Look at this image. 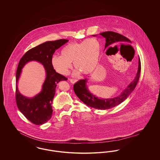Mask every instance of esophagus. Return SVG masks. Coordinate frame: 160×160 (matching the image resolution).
Wrapping results in <instances>:
<instances>
[{"label": "esophagus", "instance_id": "1", "mask_svg": "<svg viewBox=\"0 0 160 160\" xmlns=\"http://www.w3.org/2000/svg\"><path fill=\"white\" fill-rule=\"evenodd\" d=\"M69 81L71 83H75L77 82V80H74V79H69Z\"/></svg>", "mask_w": 160, "mask_h": 160}]
</instances>
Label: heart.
I'll use <instances>...</instances> for the list:
<instances>
[{
	"instance_id": "heart-1",
	"label": "heart",
	"mask_w": 160,
	"mask_h": 160,
	"mask_svg": "<svg viewBox=\"0 0 160 160\" xmlns=\"http://www.w3.org/2000/svg\"><path fill=\"white\" fill-rule=\"evenodd\" d=\"M101 52L99 41L96 38H88L80 42H72L64 46L61 56L54 55L51 58L53 68L59 74L67 76L72 68V62L77 68L75 74L93 72L98 65Z\"/></svg>"
}]
</instances>
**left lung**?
<instances>
[{
  "label": "left lung",
  "mask_w": 160,
  "mask_h": 160,
  "mask_svg": "<svg viewBox=\"0 0 160 160\" xmlns=\"http://www.w3.org/2000/svg\"><path fill=\"white\" fill-rule=\"evenodd\" d=\"M99 35L106 39L104 50L107 49L108 46L111 45L118 46L120 44L122 45L123 44L131 43V41L128 38H126L122 35L114 32H104L99 33ZM92 36L95 37L97 35H93ZM140 70L141 63L140 58H138V70L134 80L129 84L127 88L119 95L112 98H100L92 94L89 91L87 86V83L88 82V78L80 80L78 81L76 83L74 84L73 86L74 91L78 98L87 106L101 110L109 109L120 104L129 97L131 93L133 91L137 85L140 78Z\"/></svg>",
  "instance_id": "left-lung-1"
}]
</instances>
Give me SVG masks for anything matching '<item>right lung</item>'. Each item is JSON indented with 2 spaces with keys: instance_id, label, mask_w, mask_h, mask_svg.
<instances>
[{
  "instance_id": "add662e5",
  "label": "right lung",
  "mask_w": 160,
  "mask_h": 160,
  "mask_svg": "<svg viewBox=\"0 0 160 160\" xmlns=\"http://www.w3.org/2000/svg\"><path fill=\"white\" fill-rule=\"evenodd\" d=\"M67 42L68 40L65 39L47 41L28 51L18 63L15 85L17 105L22 114L35 125L44 124L50 119L53 113L52 104L57 84L62 80H68L65 77L56 72L51 63V58L55 51ZM31 61H37L44 66L46 77L42 91L35 97L29 98L19 93L17 84L22 68Z\"/></svg>"
}]
</instances>
